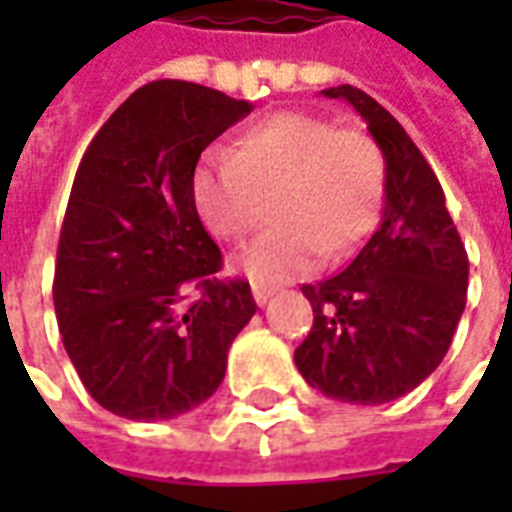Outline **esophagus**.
<instances>
[{
	"label": "esophagus",
	"instance_id": "34e87169",
	"mask_svg": "<svg viewBox=\"0 0 512 512\" xmlns=\"http://www.w3.org/2000/svg\"><path fill=\"white\" fill-rule=\"evenodd\" d=\"M252 296H255V301L263 307L268 299H271V288H266V285H252Z\"/></svg>",
	"mask_w": 512,
	"mask_h": 512
}]
</instances>
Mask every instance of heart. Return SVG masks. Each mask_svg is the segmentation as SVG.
Instances as JSON below:
<instances>
[{
  "label": "heart",
  "instance_id": "b5f03b06",
  "mask_svg": "<svg viewBox=\"0 0 512 512\" xmlns=\"http://www.w3.org/2000/svg\"><path fill=\"white\" fill-rule=\"evenodd\" d=\"M386 194V158L373 136L340 131L310 112H277L257 120L235 153L211 150L191 175V202L219 241H244L268 216L266 235L235 257L255 282H285L340 260L378 224Z\"/></svg>",
  "mask_w": 512,
  "mask_h": 512
}]
</instances>
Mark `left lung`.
Returning <instances> with one entry per match:
<instances>
[{
	"mask_svg": "<svg viewBox=\"0 0 512 512\" xmlns=\"http://www.w3.org/2000/svg\"><path fill=\"white\" fill-rule=\"evenodd\" d=\"M323 95L354 106L384 150V213L345 271L301 288L315 321L293 359L326 397L376 406L441 365L466 307L469 257L439 180L395 117L351 84Z\"/></svg>",
	"mask_w": 512,
	"mask_h": 512,
	"instance_id": "1",
	"label": "left lung"
}]
</instances>
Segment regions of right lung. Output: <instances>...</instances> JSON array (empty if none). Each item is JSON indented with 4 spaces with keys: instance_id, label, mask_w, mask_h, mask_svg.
<instances>
[{
    "instance_id": "1",
    "label": "right lung",
    "mask_w": 512,
    "mask_h": 512,
    "mask_svg": "<svg viewBox=\"0 0 512 512\" xmlns=\"http://www.w3.org/2000/svg\"><path fill=\"white\" fill-rule=\"evenodd\" d=\"M249 112L158 79L117 106L79 164L54 312L84 389L117 417L158 422L205 403L255 315L249 282L219 279L222 252L191 202L200 153Z\"/></svg>"
}]
</instances>
